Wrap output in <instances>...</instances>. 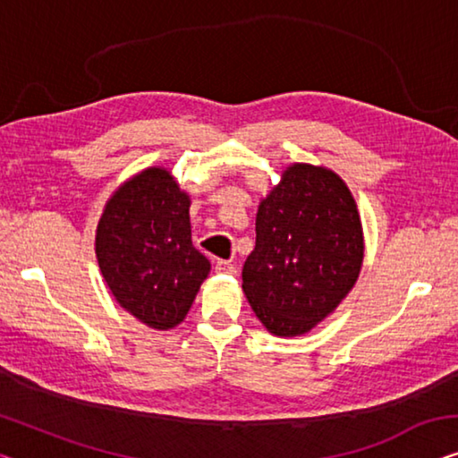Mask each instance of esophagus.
<instances>
[{
    "label": "esophagus",
    "instance_id": "34e87169",
    "mask_svg": "<svg viewBox=\"0 0 458 458\" xmlns=\"http://www.w3.org/2000/svg\"><path fill=\"white\" fill-rule=\"evenodd\" d=\"M216 271L217 273H226V276H234L236 267H234V263H230V261H217L216 263Z\"/></svg>",
    "mask_w": 458,
    "mask_h": 458
}]
</instances>
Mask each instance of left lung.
I'll list each match as a JSON object with an SVG mask.
<instances>
[{
	"label": "left lung",
	"mask_w": 458,
	"mask_h": 458,
	"mask_svg": "<svg viewBox=\"0 0 458 458\" xmlns=\"http://www.w3.org/2000/svg\"><path fill=\"white\" fill-rule=\"evenodd\" d=\"M255 232L244 296L273 335H306L360 277L364 230L356 199L335 170L294 162L259 203Z\"/></svg>",
	"instance_id": "left-lung-1"
}]
</instances>
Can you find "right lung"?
Segmentation results:
<instances>
[{
	"instance_id": "1",
	"label": "right lung",
	"mask_w": 458,
	"mask_h": 458,
	"mask_svg": "<svg viewBox=\"0 0 458 458\" xmlns=\"http://www.w3.org/2000/svg\"><path fill=\"white\" fill-rule=\"evenodd\" d=\"M191 197L164 166L113 191L97 226L98 267L121 309L149 329L182 323L211 265L191 242Z\"/></svg>"
}]
</instances>
